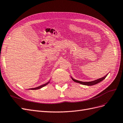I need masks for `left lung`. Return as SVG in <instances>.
<instances>
[{"instance_id":"left-lung-1","label":"left lung","mask_w":123,"mask_h":123,"mask_svg":"<svg viewBox=\"0 0 123 123\" xmlns=\"http://www.w3.org/2000/svg\"><path fill=\"white\" fill-rule=\"evenodd\" d=\"M108 74H107V75H106L105 76H104L102 78H100V79H98L96 80H95L94 81H89V82H84V81H79V80H76L75 79H73V78L71 77V79L72 80L74 81H75V82H76V83H80V84H81L82 85H87V86H92V85H95V84H97L99 83H100V81H102V80H103L104 79H105V78L106 77V76H107Z\"/></svg>"}]
</instances>
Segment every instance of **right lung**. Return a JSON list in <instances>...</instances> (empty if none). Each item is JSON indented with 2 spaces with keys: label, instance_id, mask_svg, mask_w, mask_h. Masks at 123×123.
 I'll return each mask as SVG.
<instances>
[{
  "label": "right lung",
  "instance_id": "add662e5",
  "mask_svg": "<svg viewBox=\"0 0 123 123\" xmlns=\"http://www.w3.org/2000/svg\"><path fill=\"white\" fill-rule=\"evenodd\" d=\"M49 82H50V81H48V82L46 84H43V85H41V86H39V87H36V88H30V90H37V89H40V88H42V87H44V86H46L47 85H48V84L49 83Z\"/></svg>",
  "mask_w": 123,
  "mask_h": 123
}]
</instances>
